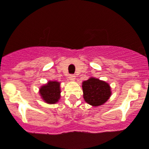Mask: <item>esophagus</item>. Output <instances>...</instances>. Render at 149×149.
<instances>
[{"label": "esophagus", "instance_id": "1", "mask_svg": "<svg viewBox=\"0 0 149 149\" xmlns=\"http://www.w3.org/2000/svg\"><path fill=\"white\" fill-rule=\"evenodd\" d=\"M69 79L71 81H74L75 80V75L74 74H70L69 77Z\"/></svg>", "mask_w": 149, "mask_h": 149}]
</instances>
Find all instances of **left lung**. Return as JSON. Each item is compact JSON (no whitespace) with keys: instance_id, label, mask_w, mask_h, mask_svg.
<instances>
[{"instance_id":"obj_1","label":"left lung","mask_w":149,"mask_h":149,"mask_svg":"<svg viewBox=\"0 0 149 149\" xmlns=\"http://www.w3.org/2000/svg\"><path fill=\"white\" fill-rule=\"evenodd\" d=\"M82 87L85 101L93 107L104 104L111 96L110 85L95 77L83 81Z\"/></svg>"}]
</instances>
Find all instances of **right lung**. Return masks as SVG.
Instances as JSON below:
<instances>
[{"mask_svg":"<svg viewBox=\"0 0 149 149\" xmlns=\"http://www.w3.org/2000/svg\"><path fill=\"white\" fill-rule=\"evenodd\" d=\"M61 83L58 81H49L39 89L42 99L47 104H56L61 97Z\"/></svg>","mask_w":149,"mask_h":149,"instance_id":"right-lung-1","label":"right lung"}]
</instances>
